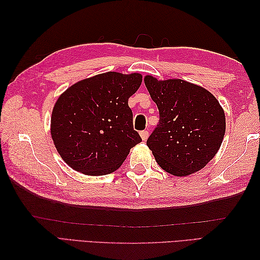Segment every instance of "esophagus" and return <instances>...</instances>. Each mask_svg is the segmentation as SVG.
<instances>
[{"instance_id": "obj_1", "label": "esophagus", "mask_w": 260, "mask_h": 260, "mask_svg": "<svg viewBox=\"0 0 260 260\" xmlns=\"http://www.w3.org/2000/svg\"><path fill=\"white\" fill-rule=\"evenodd\" d=\"M140 134H141V137H142V140L145 142V141L147 140V137H148V132H147V131H142Z\"/></svg>"}]
</instances>
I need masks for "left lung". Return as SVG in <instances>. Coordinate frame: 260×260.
Instances as JSON below:
<instances>
[{
  "mask_svg": "<svg viewBox=\"0 0 260 260\" xmlns=\"http://www.w3.org/2000/svg\"><path fill=\"white\" fill-rule=\"evenodd\" d=\"M159 113L146 145L164 171L176 176L198 172L219 151L225 117L211 92L182 79L144 78Z\"/></svg>",
  "mask_w": 260,
  "mask_h": 260,
  "instance_id": "left-lung-1",
  "label": "left lung"
}]
</instances>
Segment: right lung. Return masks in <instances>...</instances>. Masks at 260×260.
I'll return each instance as SVG.
<instances>
[{"label": "right lung", "instance_id": "obj_1", "mask_svg": "<svg viewBox=\"0 0 260 260\" xmlns=\"http://www.w3.org/2000/svg\"><path fill=\"white\" fill-rule=\"evenodd\" d=\"M142 75L109 71L69 87L54 105L51 136L69 167L87 175L117 170L129 150L142 142L134 131L128 98Z\"/></svg>", "mask_w": 260, "mask_h": 260}]
</instances>
